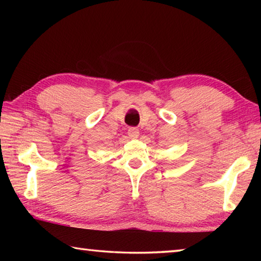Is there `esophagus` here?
I'll return each instance as SVG.
<instances>
[{
    "label": "esophagus",
    "instance_id": "1",
    "mask_svg": "<svg viewBox=\"0 0 261 261\" xmlns=\"http://www.w3.org/2000/svg\"><path fill=\"white\" fill-rule=\"evenodd\" d=\"M127 135H129L130 138L136 139L139 137V130L137 129V127H130V129L127 130Z\"/></svg>",
    "mask_w": 261,
    "mask_h": 261
}]
</instances>
